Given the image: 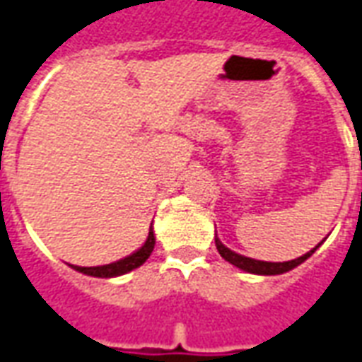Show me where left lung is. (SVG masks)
Returning <instances> with one entry per match:
<instances>
[{"instance_id":"left-lung-1","label":"left lung","mask_w":362,"mask_h":362,"mask_svg":"<svg viewBox=\"0 0 362 362\" xmlns=\"http://www.w3.org/2000/svg\"><path fill=\"white\" fill-rule=\"evenodd\" d=\"M321 245V243H319ZM319 245H315L311 252H307L301 257H297V259H291V262H259V259H252V257H245V255H240V253L232 252L230 247H226L220 240H218V235H216V247H218V252L222 255L226 262H230L235 267H240L243 272H247V274H255V275H279L285 274V272H289V269H293L297 265H301L307 259V257H311L313 252H315Z\"/></svg>"}]
</instances>
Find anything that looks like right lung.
Returning a JSON list of instances; mask_svg holds the SVG:
<instances>
[{
    "mask_svg": "<svg viewBox=\"0 0 362 362\" xmlns=\"http://www.w3.org/2000/svg\"><path fill=\"white\" fill-rule=\"evenodd\" d=\"M154 243H156V238H154L152 226H150L148 238H146L144 245H142L140 250H136L134 253L127 255L124 259H119V262H115V264L109 265H98V267H81V265H73V269H77V272H81V274L85 275H93V277H117V275H124L129 274V272H132V269L140 267V265L148 259L150 253L154 250Z\"/></svg>",
    "mask_w": 362,
    "mask_h": 362,
    "instance_id": "1",
    "label": "right lung"
}]
</instances>
